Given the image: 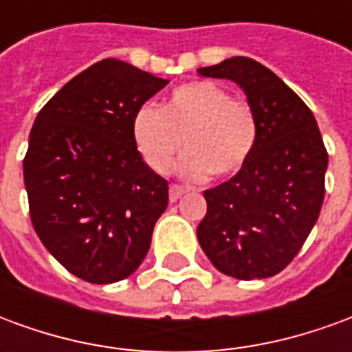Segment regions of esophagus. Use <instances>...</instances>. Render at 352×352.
Segmentation results:
<instances>
[{
  "label": "esophagus",
  "instance_id": "1",
  "mask_svg": "<svg viewBox=\"0 0 352 352\" xmlns=\"http://www.w3.org/2000/svg\"><path fill=\"white\" fill-rule=\"evenodd\" d=\"M184 194L183 186H179V184H171L169 186V201H177V199L181 198Z\"/></svg>",
  "mask_w": 352,
  "mask_h": 352
}]
</instances>
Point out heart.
<instances>
[{
    "label": "heart",
    "instance_id": "1",
    "mask_svg": "<svg viewBox=\"0 0 352 352\" xmlns=\"http://www.w3.org/2000/svg\"><path fill=\"white\" fill-rule=\"evenodd\" d=\"M258 126L249 103L232 100L214 82H190L169 94L164 107L145 103L131 120V138L146 166L168 173L181 148L184 179L237 173L251 158Z\"/></svg>",
    "mask_w": 352,
    "mask_h": 352
}]
</instances>
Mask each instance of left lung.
<instances>
[{"label":"left lung","mask_w":352,"mask_h":352,"mask_svg":"<svg viewBox=\"0 0 352 352\" xmlns=\"http://www.w3.org/2000/svg\"><path fill=\"white\" fill-rule=\"evenodd\" d=\"M198 73L236 82L258 126L249 162L204 192L199 247L234 279L277 275L302 249L324 199L328 153L317 120L298 94L252 58H228Z\"/></svg>","instance_id":"8db88e82"}]
</instances>
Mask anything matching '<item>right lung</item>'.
I'll use <instances>...</instances> for the list:
<instances>
[{"mask_svg":"<svg viewBox=\"0 0 352 352\" xmlns=\"http://www.w3.org/2000/svg\"><path fill=\"white\" fill-rule=\"evenodd\" d=\"M168 80L105 58L39 111L24 158L30 217L47 251L79 279L116 283L138 270L168 207V181L131 138L133 115Z\"/></svg>","mask_w":352,"mask_h":352,"instance_id":"1","label":"right lung"}]
</instances>
